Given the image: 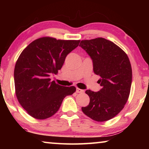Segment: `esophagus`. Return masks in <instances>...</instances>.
<instances>
[{"mask_svg":"<svg viewBox=\"0 0 149 149\" xmlns=\"http://www.w3.org/2000/svg\"><path fill=\"white\" fill-rule=\"evenodd\" d=\"M76 92L77 93H84V90L81 89H79V88H77Z\"/></svg>","mask_w":149,"mask_h":149,"instance_id":"34e87169","label":"esophagus"}]
</instances>
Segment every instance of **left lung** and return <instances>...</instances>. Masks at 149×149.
I'll use <instances>...</instances> for the list:
<instances>
[{
	"mask_svg": "<svg viewBox=\"0 0 149 149\" xmlns=\"http://www.w3.org/2000/svg\"><path fill=\"white\" fill-rule=\"evenodd\" d=\"M82 47L93 60V71L99 75L102 89L87 90L89 105L82 107L84 114L97 122H106L122 111L129 98L132 69L127 54L114 42L102 37L82 40Z\"/></svg>",
	"mask_w": 149,
	"mask_h": 149,
	"instance_id": "8db88e82",
	"label": "left lung"
}]
</instances>
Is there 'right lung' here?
Returning <instances> with one entry per match:
<instances>
[{
	"label": "right lung",
	"mask_w": 149,
	"mask_h": 149,
	"mask_svg": "<svg viewBox=\"0 0 149 149\" xmlns=\"http://www.w3.org/2000/svg\"><path fill=\"white\" fill-rule=\"evenodd\" d=\"M79 42L43 37L31 42L20 54L14 72L15 92L20 105L33 118L51 117L64 98L76 91L74 86L57 84L50 76L58 74L65 57Z\"/></svg>",
	"instance_id": "right-lung-1"
}]
</instances>
